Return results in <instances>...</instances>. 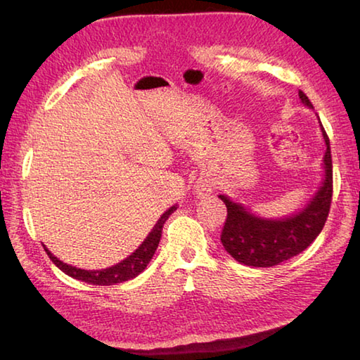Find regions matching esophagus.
<instances>
[{
	"instance_id": "34e87169",
	"label": "esophagus",
	"mask_w": 360,
	"mask_h": 360,
	"mask_svg": "<svg viewBox=\"0 0 360 360\" xmlns=\"http://www.w3.org/2000/svg\"><path fill=\"white\" fill-rule=\"evenodd\" d=\"M211 191H212V186L208 181H200L197 182V186H195V193H197L198 197H203V195L210 193Z\"/></svg>"
}]
</instances>
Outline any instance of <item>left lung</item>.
<instances>
[{
	"instance_id": "8db88e82",
	"label": "left lung",
	"mask_w": 360,
	"mask_h": 360,
	"mask_svg": "<svg viewBox=\"0 0 360 360\" xmlns=\"http://www.w3.org/2000/svg\"><path fill=\"white\" fill-rule=\"evenodd\" d=\"M298 96L303 106L313 109L302 90ZM319 119V117H318ZM326 144L322 157V181L318 191L300 210L283 217H262L227 195H219L227 206L221 241L231 257L248 266H275L304 251L321 233L332 202V157L330 143L319 120Z\"/></svg>"
}]
</instances>
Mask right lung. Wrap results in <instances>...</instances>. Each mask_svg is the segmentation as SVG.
Instances as JSON below:
<instances>
[{
  "label": "right lung",
  "instance_id": "add662e5",
  "mask_svg": "<svg viewBox=\"0 0 360 360\" xmlns=\"http://www.w3.org/2000/svg\"><path fill=\"white\" fill-rule=\"evenodd\" d=\"M178 210V205H173L172 208H168L160 219L155 222L154 227L149 231V235L146 236L144 241L138 246L136 251H133L129 257L120 260L119 264H115L112 266L108 268H101V270H84V268H77L72 266L70 264H65L60 259H57L49 249L44 246V251L47 252L49 259H51L56 266H58L65 275H68L75 279H79V281L89 283V284H95V285H114L117 283H124L129 281V279L136 278L139 273L144 271V268L148 266L150 259L154 257V254L158 248V241H160L162 236V229L163 224L167 222V219L173 214V212Z\"/></svg>",
  "mask_w": 360,
  "mask_h": 360
}]
</instances>
